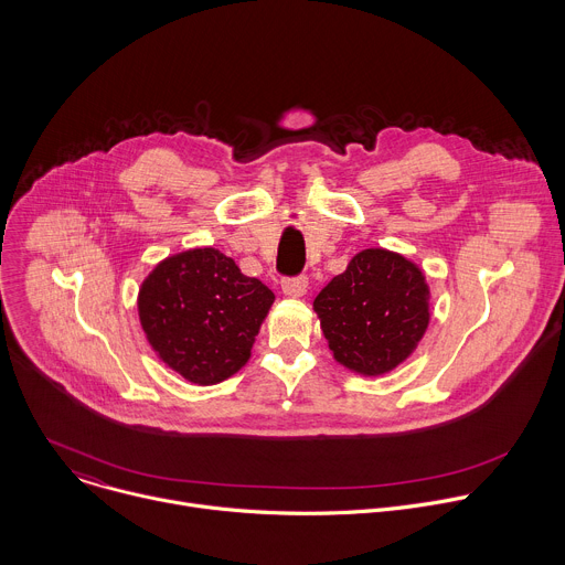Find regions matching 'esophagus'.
<instances>
[{"label":"esophagus","instance_id":"obj_1","mask_svg":"<svg viewBox=\"0 0 565 565\" xmlns=\"http://www.w3.org/2000/svg\"><path fill=\"white\" fill-rule=\"evenodd\" d=\"M281 290L286 297H292V299H299L306 295L308 290V277H292V279H284L281 281Z\"/></svg>","mask_w":565,"mask_h":565}]
</instances>
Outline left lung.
I'll use <instances>...</instances> for the list:
<instances>
[{
  "label": "left lung",
  "mask_w": 565,
  "mask_h": 565,
  "mask_svg": "<svg viewBox=\"0 0 565 565\" xmlns=\"http://www.w3.org/2000/svg\"><path fill=\"white\" fill-rule=\"evenodd\" d=\"M431 290L418 264L386 248L358 253L312 301L333 360L380 377L409 360L431 319Z\"/></svg>",
  "instance_id": "1"
}]
</instances>
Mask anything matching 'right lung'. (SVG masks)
<instances>
[{
  "label": "right lung",
  "mask_w": 565,
  "mask_h": 565,
  "mask_svg": "<svg viewBox=\"0 0 565 565\" xmlns=\"http://www.w3.org/2000/svg\"><path fill=\"white\" fill-rule=\"evenodd\" d=\"M275 295L216 248L158 262L138 290V319L160 362L210 386L244 369Z\"/></svg>",
  "instance_id": "1"
}]
</instances>
